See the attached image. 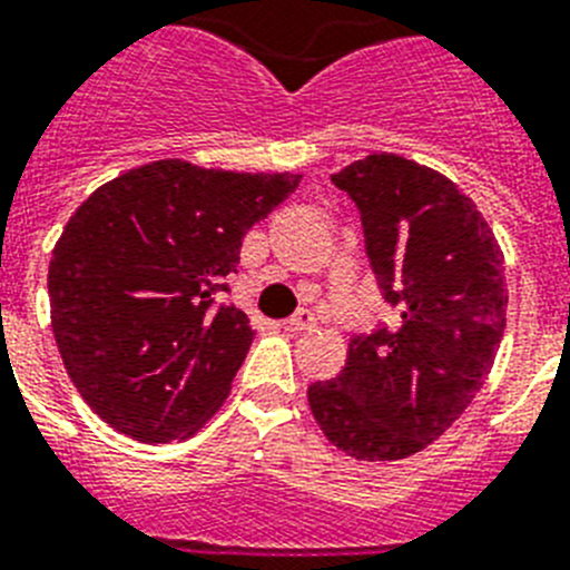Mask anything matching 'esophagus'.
I'll return each mask as SVG.
<instances>
[{"label":"esophagus","instance_id":"esophagus-1","mask_svg":"<svg viewBox=\"0 0 570 570\" xmlns=\"http://www.w3.org/2000/svg\"><path fill=\"white\" fill-rule=\"evenodd\" d=\"M315 327V315L309 309H298V313L286 322V330H293V333H304V330Z\"/></svg>","mask_w":570,"mask_h":570}]
</instances>
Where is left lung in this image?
Segmentation results:
<instances>
[{
    "mask_svg": "<svg viewBox=\"0 0 570 570\" xmlns=\"http://www.w3.org/2000/svg\"><path fill=\"white\" fill-rule=\"evenodd\" d=\"M365 228L400 327L356 336L336 380L313 382L324 438L356 461H400L446 432L484 385L507 324L504 252L449 176L371 153L330 176Z\"/></svg>",
    "mask_w": 570,
    "mask_h": 570,
    "instance_id": "1",
    "label": "left lung"
}]
</instances>
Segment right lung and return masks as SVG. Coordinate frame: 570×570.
Segmentation results:
<instances>
[{
  "label": "right lung",
  "mask_w": 570,
  "mask_h": 570,
  "mask_svg": "<svg viewBox=\"0 0 570 570\" xmlns=\"http://www.w3.org/2000/svg\"><path fill=\"white\" fill-rule=\"evenodd\" d=\"M301 174H237L161 159L100 185L49 263L51 330L66 374L115 432L170 443L226 403L255 330L212 309L246 232Z\"/></svg>",
  "instance_id": "right-lung-1"
}]
</instances>
